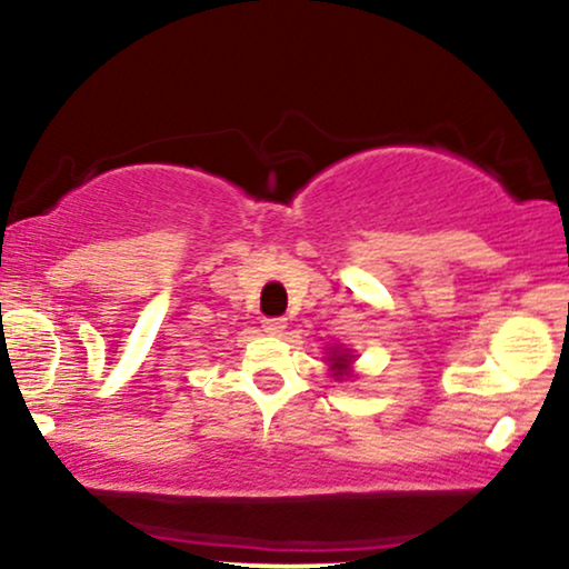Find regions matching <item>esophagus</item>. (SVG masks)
Segmentation results:
<instances>
[{
	"instance_id": "1",
	"label": "esophagus",
	"mask_w": 569,
	"mask_h": 569,
	"mask_svg": "<svg viewBox=\"0 0 569 569\" xmlns=\"http://www.w3.org/2000/svg\"><path fill=\"white\" fill-rule=\"evenodd\" d=\"M286 326H289V321H286V318H267V321L262 323V329L267 331V335L280 337L286 331Z\"/></svg>"
}]
</instances>
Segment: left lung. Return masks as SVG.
<instances>
[{
	"label": "left lung",
	"mask_w": 569,
	"mask_h": 569,
	"mask_svg": "<svg viewBox=\"0 0 569 569\" xmlns=\"http://www.w3.org/2000/svg\"><path fill=\"white\" fill-rule=\"evenodd\" d=\"M350 361L352 356L348 350H339V348H331V356H329V367L335 369V377H350Z\"/></svg>",
	"instance_id": "left-lung-1"
}]
</instances>
